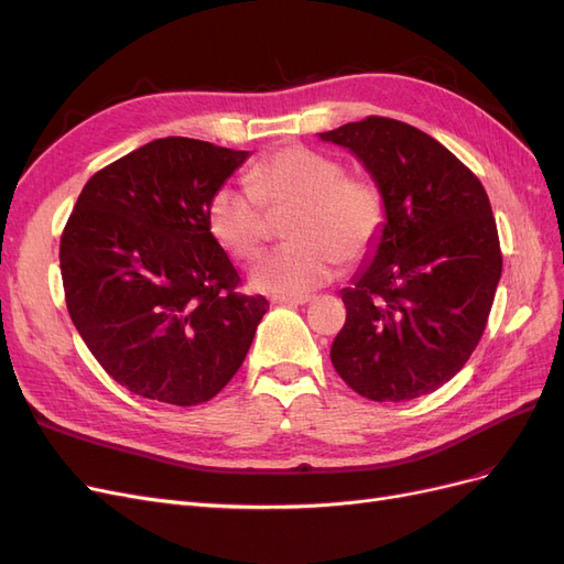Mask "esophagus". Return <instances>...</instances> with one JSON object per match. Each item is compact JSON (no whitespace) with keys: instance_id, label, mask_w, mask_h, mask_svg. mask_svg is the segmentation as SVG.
<instances>
[{"instance_id":"obj_1","label":"esophagus","mask_w":564,"mask_h":564,"mask_svg":"<svg viewBox=\"0 0 564 564\" xmlns=\"http://www.w3.org/2000/svg\"><path fill=\"white\" fill-rule=\"evenodd\" d=\"M308 301V296H272V303L275 305H305Z\"/></svg>"}]
</instances>
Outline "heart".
Listing matches in <instances>:
<instances>
[{"label":"heart","instance_id":"heart-1","mask_svg":"<svg viewBox=\"0 0 564 564\" xmlns=\"http://www.w3.org/2000/svg\"><path fill=\"white\" fill-rule=\"evenodd\" d=\"M263 203L294 209L292 242L251 270V286L278 296L308 294L336 275L338 261H362L386 224V199L371 178L346 176L344 164L313 148L284 145L249 169V185H220L207 204L209 235L232 259H253L268 240Z\"/></svg>","mask_w":564,"mask_h":564}]
</instances>
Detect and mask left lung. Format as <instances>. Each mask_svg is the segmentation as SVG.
<instances>
[{
  "mask_svg": "<svg viewBox=\"0 0 564 564\" xmlns=\"http://www.w3.org/2000/svg\"><path fill=\"white\" fill-rule=\"evenodd\" d=\"M319 139L355 155L386 199L377 245L340 289L348 317L332 365L369 400L429 395L468 362L501 280L489 197L445 145L398 119L367 117Z\"/></svg>",
  "mask_w": 564,
  "mask_h": 564,
  "instance_id": "obj_1",
  "label": "left lung"
}]
</instances>
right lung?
I'll return each mask as SVG.
<instances>
[{
  "label": "right lung",
  "mask_w": 564,
  "mask_h": 564,
  "mask_svg": "<svg viewBox=\"0 0 564 564\" xmlns=\"http://www.w3.org/2000/svg\"><path fill=\"white\" fill-rule=\"evenodd\" d=\"M247 150L169 135L89 178L61 237L67 313L110 377L135 395L191 406L242 367L263 296L207 228V204Z\"/></svg>",
  "instance_id": "obj_1"
}]
</instances>
